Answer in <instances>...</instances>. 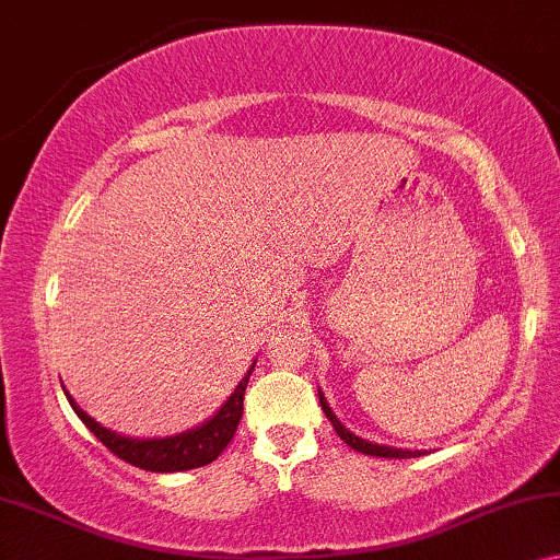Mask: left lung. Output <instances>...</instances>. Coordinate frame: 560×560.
<instances>
[{"mask_svg":"<svg viewBox=\"0 0 560 560\" xmlns=\"http://www.w3.org/2000/svg\"><path fill=\"white\" fill-rule=\"evenodd\" d=\"M319 406H322V411H325V416L329 419V423H332V427H335L337 436H340L345 444H348L350 448H355V452H360V454L383 456V459H411V456L427 454V452H419V448H416V452H411V448H396V446H385V444H373V441L355 436L350 429H345L342 423H340V419H337V416L332 413V408H329L325 393H322V390H319Z\"/></svg>","mask_w":560,"mask_h":560,"instance_id":"1","label":"left lung"}]
</instances>
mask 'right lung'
<instances>
[{
    "label": "right lung",
    "instance_id": "1",
    "mask_svg": "<svg viewBox=\"0 0 560 560\" xmlns=\"http://www.w3.org/2000/svg\"><path fill=\"white\" fill-rule=\"evenodd\" d=\"M256 362L248 368V373L241 377V383L235 385V390L228 396L223 406L218 408V413L208 419L200 427L183 434L164 436V439H131L121 436L116 431L101 427L96 419H91L81 406L70 398L66 390V398L73 406L78 419L85 423V429L104 444L108 452H114L119 459L133 464V467L147 469V471H185L195 467H205V464L215 462L220 452L231 444V439L238 429L241 416H243V393H246L248 377L254 373Z\"/></svg>",
    "mask_w": 560,
    "mask_h": 560
}]
</instances>
